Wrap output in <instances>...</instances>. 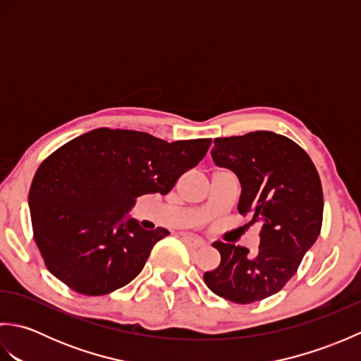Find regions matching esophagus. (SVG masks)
Wrapping results in <instances>:
<instances>
[{
  "label": "esophagus",
  "instance_id": "34e87169",
  "mask_svg": "<svg viewBox=\"0 0 361 361\" xmlns=\"http://www.w3.org/2000/svg\"><path fill=\"white\" fill-rule=\"evenodd\" d=\"M183 240H185V243L190 248L197 250V248L204 247V242L202 239H198V237L192 235V234H183Z\"/></svg>",
  "mask_w": 361,
  "mask_h": 361
}]
</instances>
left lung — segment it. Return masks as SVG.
<instances>
[{"instance_id": "obj_1", "label": "left lung", "mask_w": 361, "mask_h": 361, "mask_svg": "<svg viewBox=\"0 0 361 361\" xmlns=\"http://www.w3.org/2000/svg\"><path fill=\"white\" fill-rule=\"evenodd\" d=\"M214 163L240 181L237 209L260 221L256 255L240 245L214 242L220 265L203 274L214 293L251 304L286 286L318 239L323 225V188L315 164L296 142L273 132L217 137Z\"/></svg>"}]
</instances>
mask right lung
Instances as JSON below:
<instances>
[{
    "instance_id": "add662e5",
    "label": "right lung",
    "mask_w": 361,
    "mask_h": 361,
    "mask_svg": "<svg viewBox=\"0 0 361 361\" xmlns=\"http://www.w3.org/2000/svg\"><path fill=\"white\" fill-rule=\"evenodd\" d=\"M211 137L167 142L135 130L96 128L46 158L29 189L44 265L71 290L111 293L133 281L167 229L128 217L137 197L166 195L204 158Z\"/></svg>"
}]
</instances>
